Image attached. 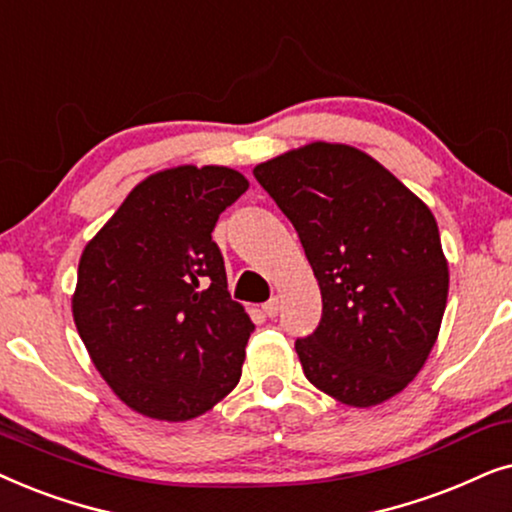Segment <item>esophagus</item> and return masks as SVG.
Segmentation results:
<instances>
[{
    "instance_id": "34e87169",
    "label": "esophagus",
    "mask_w": 512,
    "mask_h": 512,
    "mask_svg": "<svg viewBox=\"0 0 512 512\" xmlns=\"http://www.w3.org/2000/svg\"><path fill=\"white\" fill-rule=\"evenodd\" d=\"M262 309H264V313H267L269 318H276L278 311H281V302H278V297H271L269 302L262 306Z\"/></svg>"
}]
</instances>
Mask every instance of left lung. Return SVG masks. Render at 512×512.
I'll return each instance as SVG.
<instances>
[{"mask_svg": "<svg viewBox=\"0 0 512 512\" xmlns=\"http://www.w3.org/2000/svg\"><path fill=\"white\" fill-rule=\"evenodd\" d=\"M297 229L323 316L295 349L306 379L372 407L424 367L447 306L438 222L398 177L349 145L311 142L252 170Z\"/></svg>", "mask_w": 512, "mask_h": 512, "instance_id": "1", "label": "left lung"}]
</instances>
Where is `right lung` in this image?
Segmentation results:
<instances>
[{"mask_svg":"<svg viewBox=\"0 0 512 512\" xmlns=\"http://www.w3.org/2000/svg\"><path fill=\"white\" fill-rule=\"evenodd\" d=\"M248 189L224 166L142 180L79 260L72 313L102 379L161 421L208 412L241 379L255 330L227 290L217 217Z\"/></svg>","mask_w":512,"mask_h":512,"instance_id":"obj_1","label":"right lung"}]
</instances>
